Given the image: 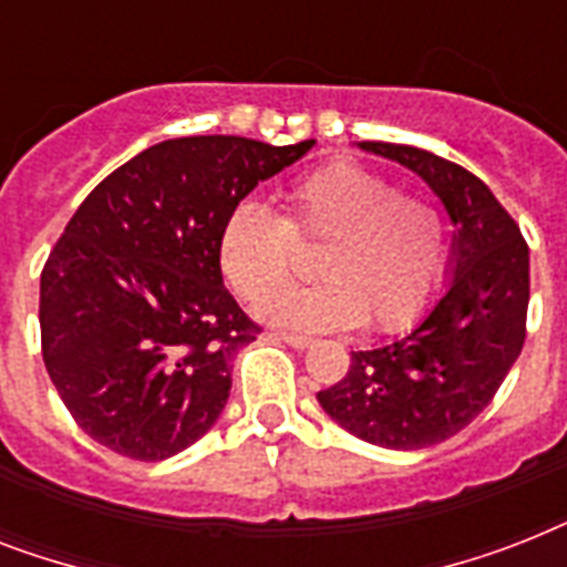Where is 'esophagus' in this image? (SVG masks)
<instances>
[{"label": "esophagus", "mask_w": 567, "mask_h": 567, "mask_svg": "<svg viewBox=\"0 0 567 567\" xmlns=\"http://www.w3.org/2000/svg\"><path fill=\"white\" fill-rule=\"evenodd\" d=\"M270 338H276V341H285V344L297 347V350H306V347H311V338L309 336H297V332H282V329H274V332H270Z\"/></svg>", "instance_id": "esophagus-1"}]
</instances>
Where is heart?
Segmentation results:
<instances>
[{"instance_id":"heart-1","label":"heart","mask_w":567,"mask_h":567,"mask_svg":"<svg viewBox=\"0 0 567 567\" xmlns=\"http://www.w3.org/2000/svg\"><path fill=\"white\" fill-rule=\"evenodd\" d=\"M321 244V282L277 295L299 269L301 247ZM220 265L235 291L282 327H364L394 332L421 318L447 265L439 208L400 194L382 173L332 162L282 190V214L235 205L220 231Z\"/></svg>"}]
</instances>
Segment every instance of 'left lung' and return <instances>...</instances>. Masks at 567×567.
<instances>
[{"label": "left lung", "mask_w": 567, "mask_h": 567, "mask_svg": "<svg viewBox=\"0 0 567 567\" xmlns=\"http://www.w3.org/2000/svg\"><path fill=\"white\" fill-rule=\"evenodd\" d=\"M362 150L414 171L456 226L447 293L417 329L359 350L344 379L318 394L347 432L391 450H421L465 430L520 355L527 338L529 247L483 179L439 155L364 141Z\"/></svg>", "instance_id": "8db88e82"}]
</instances>
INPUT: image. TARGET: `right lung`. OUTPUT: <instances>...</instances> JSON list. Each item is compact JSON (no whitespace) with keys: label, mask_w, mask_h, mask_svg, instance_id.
<instances>
[{"label":"right lung","mask_w":567,"mask_h":567,"mask_svg":"<svg viewBox=\"0 0 567 567\" xmlns=\"http://www.w3.org/2000/svg\"><path fill=\"white\" fill-rule=\"evenodd\" d=\"M311 146L173 137L75 208L40 274V350L66 412L102 447L162 462L220 417L231 355L261 332L223 285V223Z\"/></svg>","instance_id":"obj_1"}]
</instances>
